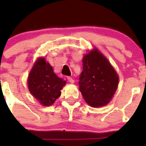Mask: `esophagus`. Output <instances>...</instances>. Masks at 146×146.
<instances>
[{
  "instance_id": "34e87169",
  "label": "esophagus",
  "mask_w": 146,
  "mask_h": 146,
  "mask_svg": "<svg viewBox=\"0 0 146 146\" xmlns=\"http://www.w3.org/2000/svg\"><path fill=\"white\" fill-rule=\"evenodd\" d=\"M67 79H68V80H69V82H71V83H74V79H73L72 77H67Z\"/></svg>"
}]
</instances>
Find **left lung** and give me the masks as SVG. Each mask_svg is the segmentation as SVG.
Masks as SVG:
<instances>
[{
  "mask_svg": "<svg viewBox=\"0 0 146 146\" xmlns=\"http://www.w3.org/2000/svg\"><path fill=\"white\" fill-rule=\"evenodd\" d=\"M80 75V91L93 108L106 105L113 98L118 85V76L108 59L94 50L82 59Z\"/></svg>",
  "mask_w": 146,
  "mask_h": 146,
  "instance_id": "8db88e82",
  "label": "left lung"
}]
</instances>
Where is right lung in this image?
<instances>
[{
	"instance_id": "add662e5",
	"label": "right lung",
	"mask_w": 146,
	"mask_h": 146,
	"mask_svg": "<svg viewBox=\"0 0 146 146\" xmlns=\"http://www.w3.org/2000/svg\"><path fill=\"white\" fill-rule=\"evenodd\" d=\"M65 84V81L54 73L52 67L44 58L37 60L28 76L30 92L44 106H50L55 102Z\"/></svg>"
}]
</instances>
